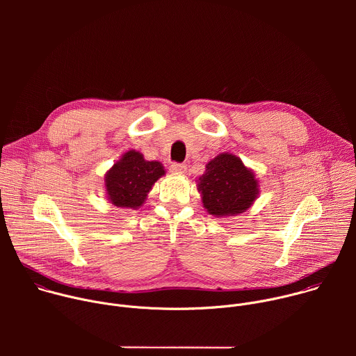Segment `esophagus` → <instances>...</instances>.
<instances>
[{
  "label": "esophagus",
  "instance_id": "1",
  "mask_svg": "<svg viewBox=\"0 0 356 356\" xmlns=\"http://www.w3.org/2000/svg\"><path fill=\"white\" fill-rule=\"evenodd\" d=\"M169 169H170V172H173V173H184V172H186V166L181 165V163H172Z\"/></svg>",
  "mask_w": 356,
  "mask_h": 356
}]
</instances>
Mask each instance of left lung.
<instances>
[{
  "label": "left lung",
  "mask_w": 356,
  "mask_h": 356,
  "mask_svg": "<svg viewBox=\"0 0 356 356\" xmlns=\"http://www.w3.org/2000/svg\"><path fill=\"white\" fill-rule=\"evenodd\" d=\"M197 183L202 206L216 217L238 216L246 211L259 194L255 173L232 154H220L210 161Z\"/></svg>",
  "instance_id": "left-lung-1"
}]
</instances>
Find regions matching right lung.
<instances>
[{
	"label": "right lung",
	"instance_id": "obj_1",
	"mask_svg": "<svg viewBox=\"0 0 356 356\" xmlns=\"http://www.w3.org/2000/svg\"><path fill=\"white\" fill-rule=\"evenodd\" d=\"M163 175L161 162L145 161L140 152L128 150L106 173L107 197L115 207L138 210Z\"/></svg>",
	"mask_w": 356,
	"mask_h": 356
}]
</instances>
